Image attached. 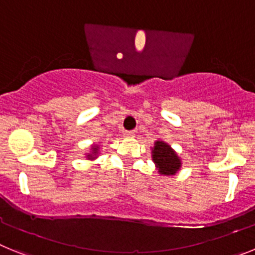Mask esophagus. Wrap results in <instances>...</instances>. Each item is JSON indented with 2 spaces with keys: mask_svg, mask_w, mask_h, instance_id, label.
<instances>
[{
  "mask_svg": "<svg viewBox=\"0 0 255 255\" xmlns=\"http://www.w3.org/2000/svg\"><path fill=\"white\" fill-rule=\"evenodd\" d=\"M125 136L128 137V138H129V137H134V132L133 130H126Z\"/></svg>",
  "mask_w": 255,
  "mask_h": 255,
  "instance_id": "34e87169",
  "label": "esophagus"
}]
</instances>
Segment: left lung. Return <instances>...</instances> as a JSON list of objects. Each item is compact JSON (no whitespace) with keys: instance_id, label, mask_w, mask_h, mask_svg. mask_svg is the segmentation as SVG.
Listing matches in <instances>:
<instances>
[{"instance_id":"left-lung-1","label":"left lung","mask_w":255,"mask_h":255,"mask_svg":"<svg viewBox=\"0 0 255 255\" xmlns=\"http://www.w3.org/2000/svg\"><path fill=\"white\" fill-rule=\"evenodd\" d=\"M152 159L161 174H174L180 169L181 161L170 146L163 141H156L152 150Z\"/></svg>"}]
</instances>
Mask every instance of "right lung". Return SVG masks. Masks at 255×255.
I'll list each match as a JSON object with an SVG mask.
<instances>
[{
  "label": "right lung",
  "instance_id": "obj_1",
  "mask_svg": "<svg viewBox=\"0 0 255 255\" xmlns=\"http://www.w3.org/2000/svg\"><path fill=\"white\" fill-rule=\"evenodd\" d=\"M94 150H95V151H96V150H97V149H94Z\"/></svg>",
  "mask_w": 255,
  "mask_h": 255
}]
</instances>
